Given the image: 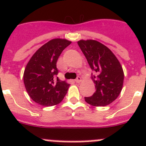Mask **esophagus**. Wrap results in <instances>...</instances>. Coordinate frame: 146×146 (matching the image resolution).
<instances>
[{
	"label": "esophagus",
	"mask_w": 146,
	"mask_h": 146,
	"mask_svg": "<svg viewBox=\"0 0 146 146\" xmlns=\"http://www.w3.org/2000/svg\"><path fill=\"white\" fill-rule=\"evenodd\" d=\"M75 81H76V83H80L81 81V78L80 77V76H77V78H76V79L75 80Z\"/></svg>",
	"instance_id": "1"
}]
</instances>
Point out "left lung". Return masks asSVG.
Instances as JSON below:
<instances>
[{"label":"left lung","mask_w":146,"mask_h":146,"mask_svg":"<svg viewBox=\"0 0 146 146\" xmlns=\"http://www.w3.org/2000/svg\"><path fill=\"white\" fill-rule=\"evenodd\" d=\"M78 44L94 71L92 78L96 92L85 97V101L95 107L111 104L118 97L123 86L124 73L119 60L108 47L96 40H80Z\"/></svg>","instance_id":"8db88e82"}]
</instances>
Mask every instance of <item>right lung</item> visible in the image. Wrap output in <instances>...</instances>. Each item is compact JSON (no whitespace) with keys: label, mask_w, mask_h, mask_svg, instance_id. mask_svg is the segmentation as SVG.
Here are the masks:
<instances>
[{"label":"right lung","mask_w":146,"mask_h":146,"mask_svg":"<svg viewBox=\"0 0 146 146\" xmlns=\"http://www.w3.org/2000/svg\"><path fill=\"white\" fill-rule=\"evenodd\" d=\"M71 42L54 39L42 46L31 58L24 73L26 90L37 104L50 107L62 101L69 84L57 77L56 63L62 50Z\"/></svg>","instance_id":"add662e5"}]
</instances>
